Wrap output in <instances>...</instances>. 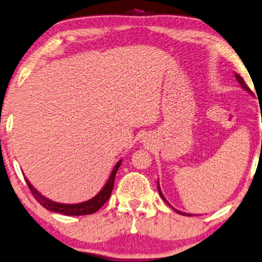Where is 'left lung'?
Listing matches in <instances>:
<instances>
[{"label": "left lung", "mask_w": 262, "mask_h": 262, "mask_svg": "<svg viewBox=\"0 0 262 262\" xmlns=\"http://www.w3.org/2000/svg\"><path fill=\"white\" fill-rule=\"evenodd\" d=\"M235 79H237V81L241 83V86H242V89H244L245 91H248V92H250L251 93V91L249 90V87L247 86V83H245V81L243 79H242V76L241 75H238V74H235ZM158 190H159V194H160V196L161 198L164 199V202H166V204H169V203H167V200L165 199V196L163 195V193H161V190H160V187H159V182H158ZM169 206H171L170 204H169ZM171 208H172V206H171ZM173 210H175L176 212H179V214H181V215H188V216H192V215H189V214H186V212H182V211H180V210H176L175 208H172Z\"/></svg>", "instance_id": "left-lung-1"}]
</instances>
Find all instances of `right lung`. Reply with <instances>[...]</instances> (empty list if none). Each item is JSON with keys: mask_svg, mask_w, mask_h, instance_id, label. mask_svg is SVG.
Masks as SVG:
<instances>
[{"mask_svg": "<svg viewBox=\"0 0 262 262\" xmlns=\"http://www.w3.org/2000/svg\"><path fill=\"white\" fill-rule=\"evenodd\" d=\"M120 165H121V160H119L118 163H116V165L114 166V169H113L111 176H109V180L106 181L104 187H103L98 194L93 196L92 199L87 200V202H83V203H79V204H63V203L53 202V200L46 198V196L42 195L38 190H36V188L31 185L30 181H29L27 177H25V181H27V185L29 187V189L31 190L32 195L35 196V199H36L45 209L50 210V211H53V212H59V214L68 215V216L90 215V214H93V212H96L97 210L101 209L102 206L106 203V200L111 198L113 187H114L116 171H118Z\"/></svg>", "mask_w": 262, "mask_h": 262, "instance_id": "obj_1", "label": "right lung"}]
</instances>
